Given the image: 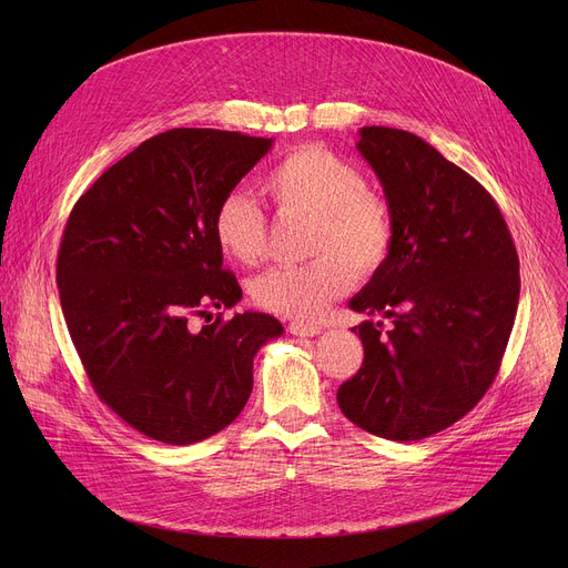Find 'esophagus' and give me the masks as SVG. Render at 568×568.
Segmentation results:
<instances>
[{
	"mask_svg": "<svg viewBox=\"0 0 568 568\" xmlns=\"http://www.w3.org/2000/svg\"><path fill=\"white\" fill-rule=\"evenodd\" d=\"M287 332H290V334H294V336H304V338H308V336H317V334L322 332V326H317V324H308V322H290Z\"/></svg>",
	"mask_w": 568,
	"mask_h": 568,
	"instance_id": "1",
	"label": "esophagus"
}]
</instances>
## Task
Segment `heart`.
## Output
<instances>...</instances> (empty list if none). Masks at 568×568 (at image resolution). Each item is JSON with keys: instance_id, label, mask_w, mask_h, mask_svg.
Segmentation results:
<instances>
[{"instance_id": "obj_1", "label": "heart", "mask_w": 568, "mask_h": 568, "mask_svg": "<svg viewBox=\"0 0 568 568\" xmlns=\"http://www.w3.org/2000/svg\"><path fill=\"white\" fill-rule=\"evenodd\" d=\"M264 186L283 216L313 219L308 264L266 268L251 283L253 302L274 315L317 322L359 276L389 262L398 225L392 202L368 186L366 172L322 144H300L266 172ZM212 232L239 264L262 260L268 242L262 209L242 191L216 204Z\"/></svg>"}]
</instances>
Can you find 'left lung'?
Wrapping results in <instances>:
<instances>
[{
  "label": "left lung",
  "instance_id": "obj_1",
  "mask_svg": "<svg viewBox=\"0 0 568 568\" xmlns=\"http://www.w3.org/2000/svg\"><path fill=\"white\" fill-rule=\"evenodd\" d=\"M356 144L392 202L396 246L356 313L364 364L338 407L377 437L414 442L449 428L490 389L520 296L518 253L493 195L419 135L364 126Z\"/></svg>",
  "mask_w": 568,
  "mask_h": 568
}]
</instances>
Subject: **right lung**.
Masks as SVG:
<instances>
[{
  "label": "right lung",
  "instance_id": "obj_1",
  "mask_svg": "<svg viewBox=\"0 0 568 568\" xmlns=\"http://www.w3.org/2000/svg\"><path fill=\"white\" fill-rule=\"evenodd\" d=\"M236 131L172 129L108 168L71 209L57 255L64 320L97 396L138 433L193 444L230 426L253 392V356L283 334L236 313L216 204L268 152ZM191 316H206L202 331Z\"/></svg>",
  "mask_w": 568,
  "mask_h": 568
}]
</instances>
